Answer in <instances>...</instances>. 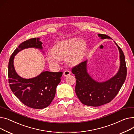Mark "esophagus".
Masks as SVG:
<instances>
[{
	"label": "esophagus",
	"mask_w": 134,
	"mask_h": 134,
	"mask_svg": "<svg viewBox=\"0 0 134 134\" xmlns=\"http://www.w3.org/2000/svg\"><path fill=\"white\" fill-rule=\"evenodd\" d=\"M71 74V72L69 71V70H65V71H64L63 72V75L66 77V76H68L69 75H70Z\"/></svg>",
	"instance_id": "1"
}]
</instances>
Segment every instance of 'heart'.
Returning <instances> with one entry per match:
<instances>
[{
    "label": "heart",
    "instance_id": "heart-1",
    "mask_svg": "<svg viewBox=\"0 0 134 134\" xmlns=\"http://www.w3.org/2000/svg\"><path fill=\"white\" fill-rule=\"evenodd\" d=\"M86 48L83 40L72 37L61 41L55 44L51 52L48 54L46 60L50 63L57 64L66 58V62L70 65H77L83 60Z\"/></svg>",
    "mask_w": 134,
    "mask_h": 134
}]
</instances>
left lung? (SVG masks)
Returning a JSON list of instances; mask_svg holds the SVG:
<instances>
[{"label":"left lung","instance_id":"1","mask_svg":"<svg viewBox=\"0 0 134 134\" xmlns=\"http://www.w3.org/2000/svg\"><path fill=\"white\" fill-rule=\"evenodd\" d=\"M98 36L102 39L110 38L103 34H98ZM114 43L119 50L120 66L117 73L109 80L103 82L94 80L87 71V60L72 69L76 79V95L84 105L99 107L109 103L117 95L125 80L127 67L124 55L119 45Z\"/></svg>","mask_w":134,"mask_h":134}]
</instances>
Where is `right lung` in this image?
I'll return each mask as SVG.
<instances>
[{"label":"right lung","instance_id":"obj_1","mask_svg":"<svg viewBox=\"0 0 134 134\" xmlns=\"http://www.w3.org/2000/svg\"><path fill=\"white\" fill-rule=\"evenodd\" d=\"M42 44L39 38H31L21 43L10 57L8 69L10 87L14 95L24 104L37 109H44L50 104L63 72L46 71L35 77L26 79L17 74L13 61L15 55L24 49L34 48L42 50Z\"/></svg>","mask_w":134,"mask_h":134}]
</instances>
